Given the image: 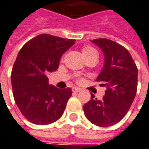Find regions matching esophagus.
<instances>
[{"instance_id": "esophagus-1", "label": "esophagus", "mask_w": 149, "mask_h": 149, "mask_svg": "<svg viewBox=\"0 0 149 149\" xmlns=\"http://www.w3.org/2000/svg\"><path fill=\"white\" fill-rule=\"evenodd\" d=\"M81 90V88H79V87H73L72 88V91L74 93H78V92H80Z\"/></svg>"}]
</instances>
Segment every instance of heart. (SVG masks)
<instances>
[{"label": "heart", "mask_w": 149, "mask_h": 149, "mask_svg": "<svg viewBox=\"0 0 149 149\" xmlns=\"http://www.w3.org/2000/svg\"><path fill=\"white\" fill-rule=\"evenodd\" d=\"M96 52V50H95L93 48H92V47L90 46H86L82 49V54L83 55L89 54V53H91V52Z\"/></svg>", "instance_id": "b5f03b06"}]
</instances>
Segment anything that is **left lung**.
<instances>
[{
    "mask_svg": "<svg viewBox=\"0 0 149 149\" xmlns=\"http://www.w3.org/2000/svg\"><path fill=\"white\" fill-rule=\"evenodd\" d=\"M104 56V64L97 81L107 90L101 100L91 94L84 104L85 116L98 126H110L121 121L129 111L137 93V68L128 50L106 38L93 40Z\"/></svg>",
    "mask_w": 149,
    "mask_h": 149,
    "instance_id": "1",
    "label": "left lung"
}]
</instances>
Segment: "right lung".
I'll list each match as a JSON object with an SVG mask.
<instances>
[{"label":"right lung","mask_w":149,"mask_h":149,"mask_svg":"<svg viewBox=\"0 0 149 149\" xmlns=\"http://www.w3.org/2000/svg\"><path fill=\"white\" fill-rule=\"evenodd\" d=\"M74 43L73 39L43 33L27 41L18 53L11 74L13 97L32 123L48 125L63 116L71 89L49 85L46 74L57 70L62 55Z\"/></svg>","instance_id":"right-lung-1"}]
</instances>
